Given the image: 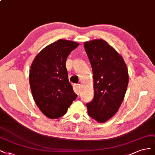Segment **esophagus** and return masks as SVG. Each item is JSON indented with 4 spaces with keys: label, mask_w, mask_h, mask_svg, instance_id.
<instances>
[{
    "label": "esophagus",
    "mask_w": 155,
    "mask_h": 155,
    "mask_svg": "<svg viewBox=\"0 0 155 155\" xmlns=\"http://www.w3.org/2000/svg\"><path fill=\"white\" fill-rule=\"evenodd\" d=\"M73 90L74 93H77L78 95L80 94V92H81V86L80 84H74L73 85Z\"/></svg>",
    "instance_id": "obj_1"
}]
</instances>
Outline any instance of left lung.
Segmentation results:
<instances>
[{
    "mask_svg": "<svg viewBox=\"0 0 155 155\" xmlns=\"http://www.w3.org/2000/svg\"><path fill=\"white\" fill-rule=\"evenodd\" d=\"M91 63L94 81L93 101L86 104L88 114L100 123L118 111L129 82L128 71L120 54L102 39L84 42Z\"/></svg>",
    "mask_w": 155,
    "mask_h": 155,
    "instance_id": "8db88e82",
    "label": "left lung"
}]
</instances>
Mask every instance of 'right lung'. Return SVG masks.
<instances>
[{"instance_id":"right-lung-1","label":"right lung","mask_w":155,"mask_h":155,"mask_svg":"<svg viewBox=\"0 0 155 155\" xmlns=\"http://www.w3.org/2000/svg\"><path fill=\"white\" fill-rule=\"evenodd\" d=\"M78 46L77 42L60 39L44 48L32 62L29 76L31 91L40 110L49 118L63 116L77 97L69 82L66 62Z\"/></svg>"}]
</instances>
